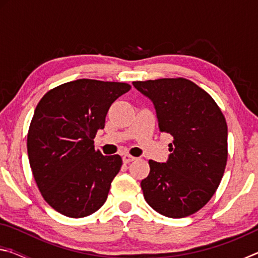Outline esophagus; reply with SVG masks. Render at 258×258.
I'll return each instance as SVG.
<instances>
[{
  "label": "esophagus",
  "instance_id": "esophagus-1",
  "mask_svg": "<svg viewBox=\"0 0 258 258\" xmlns=\"http://www.w3.org/2000/svg\"><path fill=\"white\" fill-rule=\"evenodd\" d=\"M133 160H135V157H133V156H131V155H124L123 156V161L125 164H128Z\"/></svg>",
  "mask_w": 258,
  "mask_h": 258
}]
</instances>
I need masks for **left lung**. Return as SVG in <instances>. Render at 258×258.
Returning a JSON list of instances; mask_svg holds the SVG:
<instances>
[{"mask_svg":"<svg viewBox=\"0 0 258 258\" xmlns=\"http://www.w3.org/2000/svg\"><path fill=\"white\" fill-rule=\"evenodd\" d=\"M151 100L161 133L172 135L166 163L149 160L146 202L167 217L198 212L215 194L228 159V126L206 91L185 78L133 82Z\"/></svg>","mask_w":258,"mask_h":258,"instance_id":"obj_1","label":"left lung"}]
</instances>
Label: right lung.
Segmentation results:
<instances>
[{
    "mask_svg": "<svg viewBox=\"0 0 258 258\" xmlns=\"http://www.w3.org/2000/svg\"><path fill=\"white\" fill-rule=\"evenodd\" d=\"M130 90L126 83L82 78L50 90L38 102L28 158L43 198L58 213L85 217L106 203L123 161L95 150L93 139L111 104Z\"/></svg>",
    "mask_w": 258,
    "mask_h": 258,
    "instance_id": "obj_1",
    "label": "right lung"
}]
</instances>
